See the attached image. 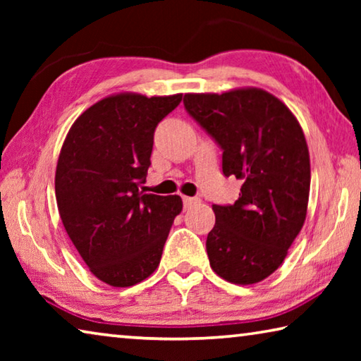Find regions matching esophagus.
<instances>
[{
    "instance_id": "1",
    "label": "esophagus",
    "mask_w": 361,
    "mask_h": 361,
    "mask_svg": "<svg viewBox=\"0 0 361 361\" xmlns=\"http://www.w3.org/2000/svg\"><path fill=\"white\" fill-rule=\"evenodd\" d=\"M200 202V199H195V197H183V205H185V210H189L191 207L197 205Z\"/></svg>"
}]
</instances>
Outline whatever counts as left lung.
<instances>
[{
    "instance_id": "left-lung-1",
    "label": "left lung",
    "mask_w": 361,
    "mask_h": 361,
    "mask_svg": "<svg viewBox=\"0 0 361 361\" xmlns=\"http://www.w3.org/2000/svg\"><path fill=\"white\" fill-rule=\"evenodd\" d=\"M186 111L223 149V173L242 180L232 205H213L207 255L219 277L253 285L276 272L307 215L310 159L288 106L258 87L186 94Z\"/></svg>"
}]
</instances>
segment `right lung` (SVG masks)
I'll return each instance as SVG.
<instances>
[{
	"label": "right lung",
	"instance_id": "add662e5",
	"mask_svg": "<svg viewBox=\"0 0 361 361\" xmlns=\"http://www.w3.org/2000/svg\"><path fill=\"white\" fill-rule=\"evenodd\" d=\"M181 97H105L75 121L60 149L56 199L66 234L89 271L116 288L156 271L183 210L180 195L142 191L156 127Z\"/></svg>",
	"mask_w": 361,
	"mask_h": 361
}]
</instances>
